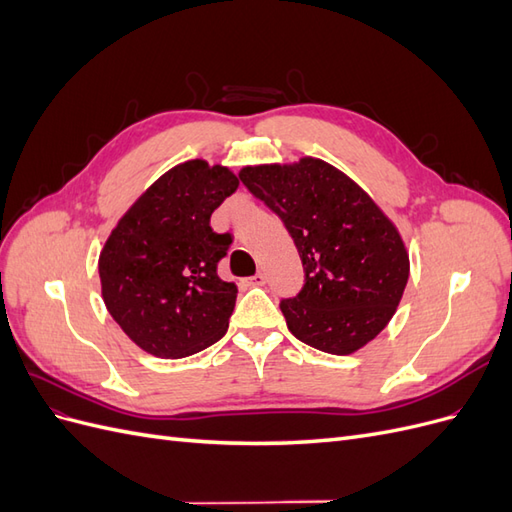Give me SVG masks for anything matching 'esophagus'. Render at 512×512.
<instances>
[{
	"mask_svg": "<svg viewBox=\"0 0 512 512\" xmlns=\"http://www.w3.org/2000/svg\"><path fill=\"white\" fill-rule=\"evenodd\" d=\"M265 282H267L265 273H256L254 277H250V282H247V284H250V286H262Z\"/></svg>",
	"mask_w": 512,
	"mask_h": 512,
	"instance_id": "1",
	"label": "esophagus"
}]
</instances>
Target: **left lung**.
I'll list each match as a JSON object with an SVG mask.
<instances>
[{
    "label": "left lung",
    "instance_id": "left-lung-1",
    "mask_svg": "<svg viewBox=\"0 0 512 512\" xmlns=\"http://www.w3.org/2000/svg\"><path fill=\"white\" fill-rule=\"evenodd\" d=\"M239 179L297 245L305 284L280 309L290 333L329 354H352L389 320L410 258L395 224L348 175L324 160L241 168Z\"/></svg>",
    "mask_w": 512,
    "mask_h": 512
}]
</instances>
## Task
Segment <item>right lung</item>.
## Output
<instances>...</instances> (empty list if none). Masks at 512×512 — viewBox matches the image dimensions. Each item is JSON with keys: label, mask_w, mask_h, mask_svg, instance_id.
Wrapping results in <instances>:
<instances>
[{"label": "right lung", "mask_w": 512, "mask_h": 512, "mask_svg": "<svg viewBox=\"0 0 512 512\" xmlns=\"http://www.w3.org/2000/svg\"><path fill=\"white\" fill-rule=\"evenodd\" d=\"M239 188L226 166L177 164L138 196L100 252L108 314L132 342L160 359H183L224 337L237 286L218 262L232 237L211 213Z\"/></svg>", "instance_id": "obj_1"}]
</instances>
